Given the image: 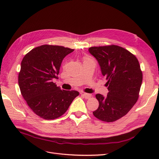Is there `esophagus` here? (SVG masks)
<instances>
[{
    "label": "esophagus",
    "mask_w": 159,
    "mask_h": 159,
    "mask_svg": "<svg viewBox=\"0 0 159 159\" xmlns=\"http://www.w3.org/2000/svg\"><path fill=\"white\" fill-rule=\"evenodd\" d=\"M81 95L83 96L84 98H85V99H89L91 97V95L89 94V93H84L81 94Z\"/></svg>",
    "instance_id": "34e87169"
}]
</instances>
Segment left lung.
Segmentation results:
<instances>
[{"mask_svg":"<svg viewBox=\"0 0 159 159\" xmlns=\"http://www.w3.org/2000/svg\"><path fill=\"white\" fill-rule=\"evenodd\" d=\"M88 50L106 78L109 91L106 96L96 94L99 107L93 114L103 121H115L137 102L143 81L140 65L135 56L118 46L91 47Z\"/></svg>","mask_w":159,"mask_h":159,"instance_id":"8db88e82","label":"left lung"}]
</instances>
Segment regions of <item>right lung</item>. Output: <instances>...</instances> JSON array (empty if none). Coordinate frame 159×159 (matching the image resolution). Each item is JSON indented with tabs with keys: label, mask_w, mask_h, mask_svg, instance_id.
<instances>
[{
	"label": "right lung",
	"mask_w": 159,
	"mask_h": 159,
	"mask_svg": "<svg viewBox=\"0 0 159 159\" xmlns=\"http://www.w3.org/2000/svg\"><path fill=\"white\" fill-rule=\"evenodd\" d=\"M74 50L60 46L42 45L32 49L21 62L18 85L28 106L44 119H54L63 115L77 91L61 90L53 80L57 79L61 61Z\"/></svg>",
	"instance_id": "1"
}]
</instances>
